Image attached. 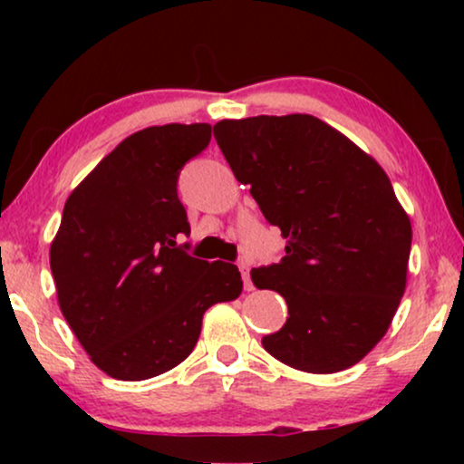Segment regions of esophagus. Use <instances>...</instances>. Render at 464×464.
<instances>
[{"instance_id": "1", "label": "esophagus", "mask_w": 464, "mask_h": 464, "mask_svg": "<svg viewBox=\"0 0 464 464\" xmlns=\"http://www.w3.org/2000/svg\"><path fill=\"white\" fill-rule=\"evenodd\" d=\"M249 262H246V259H240L238 262V270H240V275H243V283H245V289L246 291H251L253 289V285H251V276H249Z\"/></svg>"}]
</instances>
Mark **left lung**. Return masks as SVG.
<instances>
[{
  "label": "left lung",
  "mask_w": 464,
  "mask_h": 464,
  "mask_svg": "<svg viewBox=\"0 0 464 464\" xmlns=\"http://www.w3.org/2000/svg\"><path fill=\"white\" fill-rule=\"evenodd\" d=\"M221 154L287 238L278 264L251 270L287 302L289 319L262 344L310 373L351 367L382 340L399 300L411 226L380 164L308 113L221 120Z\"/></svg>",
  "instance_id": "left-lung-1"
}]
</instances>
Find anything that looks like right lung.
Here are the masks:
<instances>
[{"mask_svg":"<svg viewBox=\"0 0 464 464\" xmlns=\"http://www.w3.org/2000/svg\"><path fill=\"white\" fill-rule=\"evenodd\" d=\"M208 141V124L139 130L65 202L50 270L63 316L107 376L173 370L194 351L202 314L243 291L237 266L192 257L181 243L189 221L177 181Z\"/></svg>","mask_w":464,"mask_h":464,"instance_id":"add662e5","label":"right lung"}]
</instances>
